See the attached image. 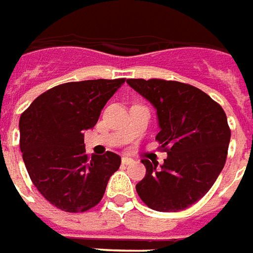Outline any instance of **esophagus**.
<instances>
[{
    "instance_id": "34e87169",
    "label": "esophagus",
    "mask_w": 253,
    "mask_h": 253,
    "mask_svg": "<svg viewBox=\"0 0 253 253\" xmlns=\"http://www.w3.org/2000/svg\"><path fill=\"white\" fill-rule=\"evenodd\" d=\"M121 162H123V165H132L133 164V159L129 158V157H123Z\"/></svg>"
}]
</instances>
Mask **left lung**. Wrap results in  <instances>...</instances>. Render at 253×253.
<instances>
[{
    "instance_id": "obj_1",
    "label": "left lung",
    "mask_w": 253,
    "mask_h": 253,
    "mask_svg": "<svg viewBox=\"0 0 253 253\" xmlns=\"http://www.w3.org/2000/svg\"><path fill=\"white\" fill-rule=\"evenodd\" d=\"M126 83L157 109L155 140L168 152L161 169L148 159L137 195L150 209L177 212L209 192L223 169L230 141L219 103L191 84L162 79H128Z\"/></svg>"
}]
</instances>
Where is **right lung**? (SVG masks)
<instances>
[{"label":"right lung","mask_w":253,"mask_h":253,"mask_svg":"<svg viewBox=\"0 0 253 253\" xmlns=\"http://www.w3.org/2000/svg\"><path fill=\"white\" fill-rule=\"evenodd\" d=\"M125 79H98L55 85L20 116V150L32 184L66 212H84L101 202L121 158L112 151L88 157L84 130Z\"/></svg>","instance_id":"right-lung-1"}]
</instances>
